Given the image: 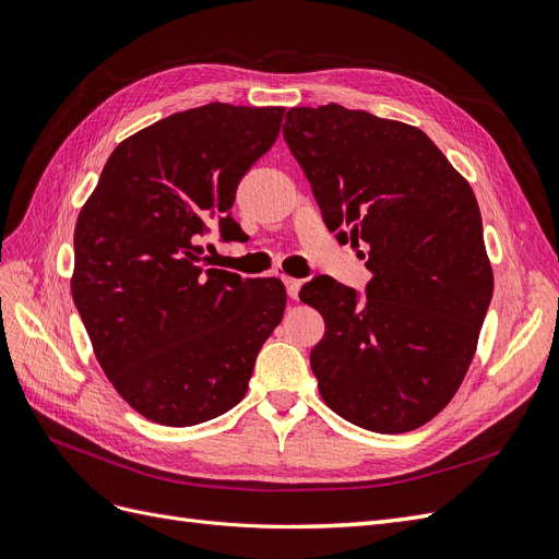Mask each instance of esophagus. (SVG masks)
I'll return each instance as SVG.
<instances>
[{
    "label": "esophagus",
    "instance_id": "1",
    "mask_svg": "<svg viewBox=\"0 0 559 559\" xmlns=\"http://www.w3.org/2000/svg\"><path fill=\"white\" fill-rule=\"evenodd\" d=\"M283 283H285L287 297H290V299H297V297H299V285H301V281L290 278V276H285V278H283Z\"/></svg>",
    "mask_w": 559,
    "mask_h": 559
}]
</instances>
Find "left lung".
Here are the masks:
<instances>
[{
  "mask_svg": "<svg viewBox=\"0 0 559 559\" xmlns=\"http://www.w3.org/2000/svg\"><path fill=\"white\" fill-rule=\"evenodd\" d=\"M283 136L328 229L367 246L373 274L365 295L330 276L301 287L325 320L311 350L322 400L381 435L418 429L455 397L492 299L474 190L406 122L295 106Z\"/></svg>",
  "mask_w": 559,
  "mask_h": 559,
  "instance_id": "1",
  "label": "left lung"
}]
</instances>
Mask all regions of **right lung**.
Returning <instances> with one entry per match:
<instances>
[{
	"instance_id": "1",
	"label": "right lung",
	"mask_w": 559,
	"mask_h": 559,
	"mask_svg": "<svg viewBox=\"0 0 559 559\" xmlns=\"http://www.w3.org/2000/svg\"><path fill=\"white\" fill-rule=\"evenodd\" d=\"M283 106L213 102L118 143L74 231L71 295L104 373L143 418L190 427L237 406L285 311L278 278L209 269L204 239L243 231L237 186Z\"/></svg>"
}]
</instances>
